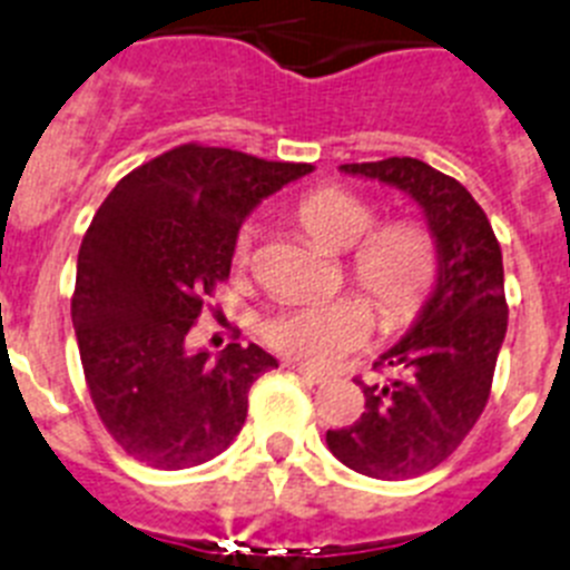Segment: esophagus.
Instances as JSON below:
<instances>
[{
	"instance_id": "1",
	"label": "esophagus",
	"mask_w": 570,
	"mask_h": 570,
	"mask_svg": "<svg viewBox=\"0 0 570 570\" xmlns=\"http://www.w3.org/2000/svg\"><path fill=\"white\" fill-rule=\"evenodd\" d=\"M285 366H288L291 372L299 374V377H303V381H308V383H325V381H328V377H325L323 372H317V368L303 366V363H296V360H285Z\"/></svg>"
}]
</instances>
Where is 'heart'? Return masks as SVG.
Masks as SVG:
<instances>
[{
	"label": "heart",
	"mask_w": 570,
	"mask_h": 570,
	"mask_svg": "<svg viewBox=\"0 0 570 570\" xmlns=\"http://www.w3.org/2000/svg\"><path fill=\"white\" fill-rule=\"evenodd\" d=\"M299 225L328 253L357 245L348 274L368 296L383 323L401 325L421 308L435 282L438 256L432 238L417 225L395 222L372 230L374 207L345 189H320L299 204ZM256 227H242L236 256H250ZM374 328L372 308L360 296H337L328 303H305L276 311L262 328L271 348L308 368H332L345 354L368 343Z\"/></svg>",
	"instance_id": "obj_1"
}]
</instances>
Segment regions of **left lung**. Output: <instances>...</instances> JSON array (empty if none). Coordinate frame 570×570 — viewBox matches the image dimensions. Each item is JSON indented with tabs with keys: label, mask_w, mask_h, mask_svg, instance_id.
Wrapping results in <instances>:
<instances>
[{
	"label": "left lung",
	"mask_w": 570,
	"mask_h": 570,
	"mask_svg": "<svg viewBox=\"0 0 570 570\" xmlns=\"http://www.w3.org/2000/svg\"><path fill=\"white\" fill-rule=\"evenodd\" d=\"M340 173L401 189L435 242V285L410 332L377 360L392 374L360 383L366 412L325 432L334 459L354 473L412 479L441 464L484 412L508 332L502 247L475 198L424 160L343 164Z\"/></svg>",
	"instance_id": "8db88e82"
}]
</instances>
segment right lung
<instances>
[{
    "mask_svg": "<svg viewBox=\"0 0 570 570\" xmlns=\"http://www.w3.org/2000/svg\"><path fill=\"white\" fill-rule=\"evenodd\" d=\"M311 169L187 144L126 175L91 218L71 323L97 415L144 464L216 459L245 426L253 381L279 366L256 343L213 357L187 334L230 276L238 227Z\"/></svg>",
    "mask_w": 570,
    "mask_h": 570,
    "instance_id": "right-lung-1",
    "label": "right lung"
}]
</instances>
